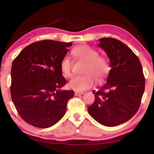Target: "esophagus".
<instances>
[{"label": "esophagus", "instance_id": "esophagus-1", "mask_svg": "<svg viewBox=\"0 0 154 154\" xmlns=\"http://www.w3.org/2000/svg\"><path fill=\"white\" fill-rule=\"evenodd\" d=\"M83 94V92H79V91H75V96H79L81 94Z\"/></svg>", "mask_w": 154, "mask_h": 154}]
</instances>
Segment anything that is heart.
<instances>
[{"label":"heart","instance_id":"b5f03b06","mask_svg":"<svg viewBox=\"0 0 154 154\" xmlns=\"http://www.w3.org/2000/svg\"><path fill=\"white\" fill-rule=\"evenodd\" d=\"M71 54L75 58L85 61L87 65L84 71L86 75L73 77L68 83L70 89L77 91H85L94 85V78L100 82L109 75L110 71L109 61L106 57L99 56V52L92 48L87 45H77L72 50ZM60 69L65 77H72V64L68 57L62 59Z\"/></svg>","mask_w":154,"mask_h":154}]
</instances>
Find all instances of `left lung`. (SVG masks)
Masks as SVG:
<instances>
[{"label":"left lung","instance_id":"8db88e82","mask_svg":"<svg viewBox=\"0 0 154 154\" xmlns=\"http://www.w3.org/2000/svg\"><path fill=\"white\" fill-rule=\"evenodd\" d=\"M98 46L110 60L106 83L98 91L88 112L105 126H116L130 120L138 110L145 89V78L138 57L119 40L103 38Z\"/></svg>","mask_w":154,"mask_h":154}]
</instances>
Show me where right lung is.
I'll list each match as a JSON object with an SVG mask.
<instances>
[{
  "label": "right lung",
  "mask_w": 154,
  "mask_h": 154,
  "mask_svg": "<svg viewBox=\"0 0 154 154\" xmlns=\"http://www.w3.org/2000/svg\"><path fill=\"white\" fill-rule=\"evenodd\" d=\"M71 42L45 40L23 49L12 62L11 94L22 119L46 128L65 115L73 91L61 89L66 84L60 63Z\"/></svg>",
  "instance_id": "add662e5"
}]
</instances>
